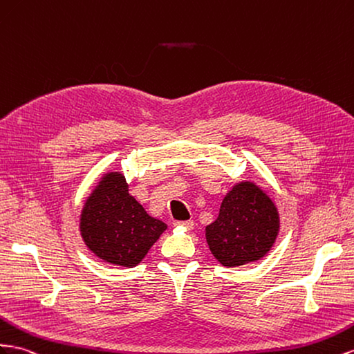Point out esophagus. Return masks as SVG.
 <instances>
[{"instance_id": "esophagus-1", "label": "esophagus", "mask_w": 354, "mask_h": 354, "mask_svg": "<svg viewBox=\"0 0 354 354\" xmlns=\"http://www.w3.org/2000/svg\"><path fill=\"white\" fill-rule=\"evenodd\" d=\"M176 226H183L185 229H192L194 227V221H183V222H176Z\"/></svg>"}]
</instances>
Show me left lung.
<instances>
[{
    "label": "left lung",
    "mask_w": 354,
    "mask_h": 354,
    "mask_svg": "<svg viewBox=\"0 0 354 354\" xmlns=\"http://www.w3.org/2000/svg\"><path fill=\"white\" fill-rule=\"evenodd\" d=\"M279 229L280 217L272 199L253 181H241L223 198L217 218L205 227V238L216 259L234 268L262 259Z\"/></svg>",
    "instance_id": "left-lung-1"
}]
</instances>
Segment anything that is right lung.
Here are the masks:
<instances>
[{
  "label": "right lung",
  "instance_id": "obj_1",
  "mask_svg": "<svg viewBox=\"0 0 354 354\" xmlns=\"http://www.w3.org/2000/svg\"><path fill=\"white\" fill-rule=\"evenodd\" d=\"M167 225L147 214L128 192L122 173H107L86 199L80 214L84 244L100 259L119 266L138 265Z\"/></svg>",
  "mask_w": 354,
  "mask_h": 354
}]
</instances>
